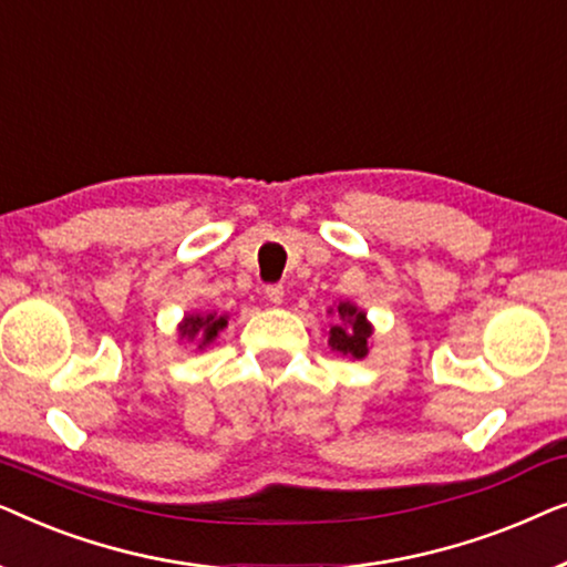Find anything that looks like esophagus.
<instances>
[{
    "label": "esophagus",
    "mask_w": 567,
    "mask_h": 567,
    "mask_svg": "<svg viewBox=\"0 0 567 567\" xmlns=\"http://www.w3.org/2000/svg\"><path fill=\"white\" fill-rule=\"evenodd\" d=\"M266 299L270 301V305H281V301H284V286L281 284L266 286Z\"/></svg>",
    "instance_id": "esophagus-1"
}]
</instances>
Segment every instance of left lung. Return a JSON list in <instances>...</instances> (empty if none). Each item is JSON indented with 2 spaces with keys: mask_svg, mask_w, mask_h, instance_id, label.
Instances as JSON below:
<instances>
[{
  "mask_svg": "<svg viewBox=\"0 0 567 567\" xmlns=\"http://www.w3.org/2000/svg\"><path fill=\"white\" fill-rule=\"evenodd\" d=\"M338 320L343 324L330 328V346L343 355L363 359L369 351L367 340L371 336V324L367 322V315L343 301V305H338Z\"/></svg>",
  "mask_w": 567,
  "mask_h": 567,
  "instance_id": "8db88e82",
  "label": "left lung"
}]
</instances>
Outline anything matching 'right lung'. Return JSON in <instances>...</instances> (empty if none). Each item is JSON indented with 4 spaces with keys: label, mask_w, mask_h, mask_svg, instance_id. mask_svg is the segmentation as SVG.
Returning a JSON list of instances; mask_svg holds the SVG:
<instances>
[{
    "label": "right lung",
    "mask_w": 567,
    "mask_h": 567,
    "mask_svg": "<svg viewBox=\"0 0 567 567\" xmlns=\"http://www.w3.org/2000/svg\"><path fill=\"white\" fill-rule=\"evenodd\" d=\"M221 328H227V317H216V315L200 317V315H196V317H185V322L181 324V332H183V336H188V340L196 338L200 332V336H204V343H200V346H206V343H212V340L216 338V332H219Z\"/></svg>",
    "instance_id": "add662e5"
}]
</instances>
